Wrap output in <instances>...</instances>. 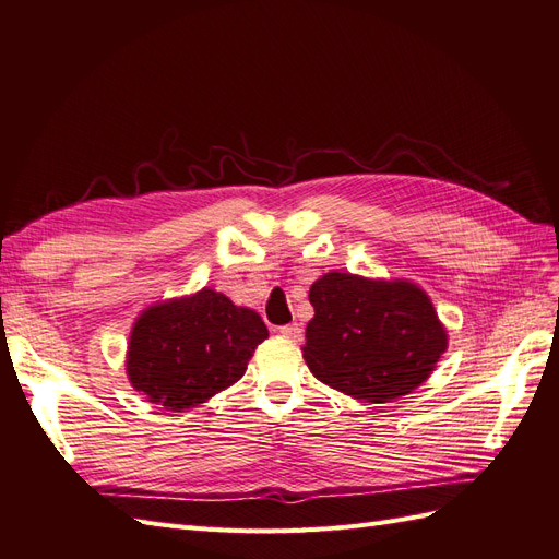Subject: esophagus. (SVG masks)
Listing matches in <instances>:
<instances>
[{
  "label": "esophagus",
  "mask_w": 559,
  "mask_h": 559,
  "mask_svg": "<svg viewBox=\"0 0 559 559\" xmlns=\"http://www.w3.org/2000/svg\"><path fill=\"white\" fill-rule=\"evenodd\" d=\"M278 333H281L283 337L293 340V342H302V325H299V323L283 325V328H278Z\"/></svg>",
  "instance_id": "esophagus-1"
}]
</instances>
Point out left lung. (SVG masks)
I'll return each instance as SVG.
<instances>
[{
    "label": "left lung",
    "mask_w": 559,
    "mask_h": 559,
    "mask_svg": "<svg viewBox=\"0 0 559 559\" xmlns=\"http://www.w3.org/2000/svg\"><path fill=\"white\" fill-rule=\"evenodd\" d=\"M305 361L342 394L388 404L432 376L449 335L432 299L411 281L331 271L309 288Z\"/></svg>",
    "instance_id": "1"
}]
</instances>
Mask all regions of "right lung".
<instances>
[{"instance_id": "right-lung-1", "label": "right lung", "mask_w": 559, "mask_h": 559, "mask_svg": "<svg viewBox=\"0 0 559 559\" xmlns=\"http://www.w3.org/2000/svg\"><path fill=\"white\" fill-rule=\"evenodd\" d=\"M266 337L260 313L203 288L141 311L127 347V378L151 404L193 408L246 376Z\"/></svg>"}]
</instances>
